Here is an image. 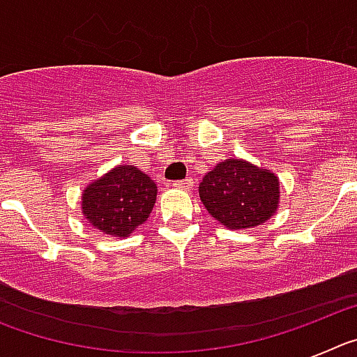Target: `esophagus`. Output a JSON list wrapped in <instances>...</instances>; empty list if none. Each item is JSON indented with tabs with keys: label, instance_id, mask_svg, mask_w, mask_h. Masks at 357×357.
I'll return each mask as SVG.
<instances>
[{
	"label": "esophagus",
	"instance_id": "obj_1",
	"mask_svg": "<svg viewBox=\"0 0 357 357\" xmlns=\"http://www.w3.org/2000/svg\"><path fill=\"white\" fill-rule=\"evenodd\" d=\"M173 188L176 189H185V191H191L193 189V178H184V181H176L173 182Z\"/></svg>",
	"mask_w": 357,
	"mask_h": 357
}]
</instances>
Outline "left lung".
Masks as SVG:
<instances>
[{"label": "left lung", "mask_w": 357, "mask_h": 357, "mask_svg": "<svg viewBox=\"0 0 357 357\" xmlns=\"http://www.w3.org/2000/svg\"><path fill=\"white\" fill-rule=\"evenodd\" d=\"M200 200L214 220L234 230L257 227L279 207V178L241 159L216 164L202 181Z\"/></svg>", "instance_id": "obj_1"}]
</instances>
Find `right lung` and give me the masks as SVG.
<instances>
[{
  "label": "right lung",
  "mask_w": 357,
  "mask_h": 357,
  "mask_svg": "<svg viewBox=\"0 0 357 357\" xmlns=\"http://www.w3.org/2000/svg\"><path fill=\"white\" fill-rule=\"evenodd\" d=\"M155 198L157 185L146 173L119 164L84 189L82 213L103 234L127 238L146 222Z\"/></svg>",
  "instance_id": "obj_1"
}]
</instances>
